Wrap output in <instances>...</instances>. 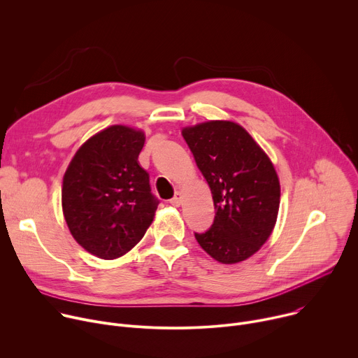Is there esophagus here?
I'll return each instance as SVG.
<instances>
[{"label":"esophagus","instance_id":"esophagus-1","mask_svg":"<svg viewBox=\"0 0 358 358\" xmlns=\"http://www.w3.org/2000/svg\"><path fill=\"white\" fill-rule=\"evenodd\" d=\"M181 199H182V195H181V192H176V195H174V196L170 199V203H171V206H174V207H180Z\"/></svg>","mask_w":358,"mask_h":358}]
</instances>
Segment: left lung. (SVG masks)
I'll list each match as a JSON object with an SVG mask.
<instances>
[{
    "mask_svg": "<svg viewBox=\"0 0 358 358\" xmlns=\"http://www.w3.org/2000/svg\"><path fill=\"white\" fill-rule=\"evenodd\" d=\"M214 199L215 218L195 239L221 264H238L268 241L275 227L280 185L275 167L250 134L234 122L213 120L182 129Z\"/></svg>",
    "mask_w": 358,
    "mask_h": 358,
    "instance_id": "1",
    "label": "left lung"
}]
</instances>
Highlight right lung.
I'll return each mask as SVG.
<instances>
[{
    "label": "right lung",
    "mask_w": 358,
    "mask_h": 358,
    "mask_svg": "<svg viewBox=\"0 0 358 358\" xmlns=\"http://www.w3.org/2000/svg\"><path fill=\"white\" fill-rule=\"evenodd\" d=\"M144 133L110 126L90 137L72 159L62 210L75 241L101 259L123 257L144 236L159 199L137 159Z\"/></svg>",
    "instance_id": "obj_1"
}]
</instances>
